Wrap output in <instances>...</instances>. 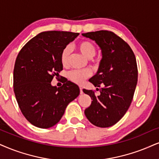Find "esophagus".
<instances>
[{
    "label": "esophagus",
    "instance_id": "1",
    "mask_svg": "<svg viewBox=\"0 0 159 159\" xmlns=\"http://www.w3.org/2000/svg\"><path fill=\"white\" fill-rule=\"evenodd\" d=\"M80 94H83V87H82V86H80Z\"/></svg>",
    "mask_w": 159,
    "mask_h": 159
}]
</instances>
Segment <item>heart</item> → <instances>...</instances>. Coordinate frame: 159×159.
<instances>
[{"mask_svg":"<svg viewBox=\"0 0 159 159\" xmlns=\"http://www.w3.org/2000/svg\"><path fill=\"white\" fill-rule=\"evenodd\" d=\"M76 47L85 57L91 59L95 56L97 53L96 46L90 40H82L76 45ZM70 49L69 46L62 48L60 53V62L63 66H66L68 62ZM70 81L76 84H82L87 78L91 76V71L89 69H75L69 71L67 74Z\"/></svg>","mask_w":159,"mask_h":159,"instance_id":"heart-1","label":"heart"}]
</instances>
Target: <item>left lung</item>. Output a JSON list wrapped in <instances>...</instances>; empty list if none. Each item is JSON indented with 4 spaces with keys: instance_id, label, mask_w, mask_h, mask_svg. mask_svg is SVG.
<instances>
[{
    "instance_id": "obj_1",
    "label": "left lung",
    "mask_w": 159,
    "mask_h": 159,
    "mask_svg": "<svg viewBox=\"0 0 159 159\" xmlns=\"http://www.w3.org/2000/svg\"><path fill=\"white\" fill-rule=\"evenodd\" d=\"M83 35L95 40L102 54L97 74L89 80L95 87L102 86L100 94L96 96L93 91L83 89L93 100L85 114L95 126H113L124 116L134 98L138 80L136 57L130 46L111 31Z\"/></svg>"
}]
</instances>
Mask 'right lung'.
<instances>
[{"label": "right lung", "instance_id": "1", "mask_svg": "<svg viewBox=\"0 0 159 159\" xmlns=\"http://www.w3.org/2000/svg\"><path fill=\"white\" fill-rule=\"evenodd\" d=\"M79 34L41 32L20 51L14 68V92L23 115L34 126L46 129L55 125L67 105L80 94L79 87L67 80L60 88L51 85L62 70V48Z\"/></svg>", "mask_w": 159, "mask_h": 159}]
</instances>
